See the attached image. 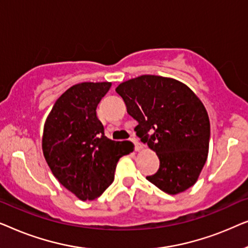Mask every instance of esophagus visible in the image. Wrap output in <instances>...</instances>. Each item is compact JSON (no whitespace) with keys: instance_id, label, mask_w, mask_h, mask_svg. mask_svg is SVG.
Wrapping results in <instances>:
<instances>
[{"instance_id":"esophagus-1","label":"esophagus","mask_w":248,"mask_h":248,"mask_svg":"<svg viewBox=\"0 0 248 248\" xmlns=\"http://www.w3.org/2000/svg\"><path fill=\"white\" fill-rule=\"evenodd\" d=\"M132 141H133V143H134V145H135V150L137 151H141L142 149H143V145H142L140 142H138L137 140H135V139H132Z\"/></svg>"}]
</instances>
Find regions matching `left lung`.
Here are the masks:
<instances>
[{"label": "left lung", "mask_w": 248, "mask_h": 248, "mask_svg": "<svg viewBox=\"0 0 248 248\" xmlns=\"http://www.w3.org/2000/svg\"><path fill=\"white\" fill-rule=\"evenodd\" d=\"M116 93L138 121V137L160 161L148 181L170 195L194 185L208 158L210 140L209 115L200 98L181 81L150 74L122 82Z\"/></svg>", "instance_id": "obj_1"}]
</instances>
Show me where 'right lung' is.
Listing matches in <instances>:
<instances>
[{"instance_id": "1", "label": "right lung", "mask_w": 248, "mask_h": 248, "mask_svg": "<svg viewBox=\"0 0 248 248\" xmlns=\"http://www.w3.org/2000/svg\"><path fill=\"white\" fill-rule=\"evenodd\" d=\"M111 82H82L69 88L45 121L42 148L57 181L81 201H93L114 181L121 157L134 150L128 141L105 137L97 106Z\"/></svg>"}]
</instances>
